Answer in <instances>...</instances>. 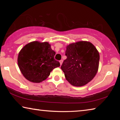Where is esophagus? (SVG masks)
Listing matches in <instances>:
<instances>
[{"label":"esophagus","instance_id":"esophagus-1","mask_svg":"<svg viewBox=\"0 0 120 120\" xmlns=\"http://www.w3.org/2000/svg\"><path fill=\"white\" fill-rule=\"evenodd\" d=\"M59 62H60V65H61V64H62V62H63V60H60V61H59Z\"/></svg>","mask_w":120,"mask_h":120}]
</instances>
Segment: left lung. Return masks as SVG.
<instances>
[{"label": "left lung", "mask_w": 120, "mask_h": 120, "mask_svg": "<svg viewBox=\"0 0 120 120\" xmlns=\"http://www.w3.org/2000/svg\"><path fill=\"white\" fill-rule=\"evenodd\" d=\"M61 68L68 82L75 86H82L90 82L98 71L99 54L90 42L80 41L67 46Z\"/></svg>", "instance_id": "8db88e82"}]
</instances>
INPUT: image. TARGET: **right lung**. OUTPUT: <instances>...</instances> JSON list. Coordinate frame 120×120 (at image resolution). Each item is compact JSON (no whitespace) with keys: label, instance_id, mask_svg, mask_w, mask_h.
<instances>
[{"label":"right lung","instance_id":"add662e5","mask_svg":"<svg viewBox=\"0 0 120 120\" xmlns=\"http://www.w3.org/2000/svg\"><path fill=\"white\" fill-rule=\"evenodd\" d=\"M56 52L48 42H32L20 51L18 64L23 76L33 82L45 80L50 72L60 66L54 59Z\"/></svg>","mask_w":120,"mask_h":120}]
</instances>
